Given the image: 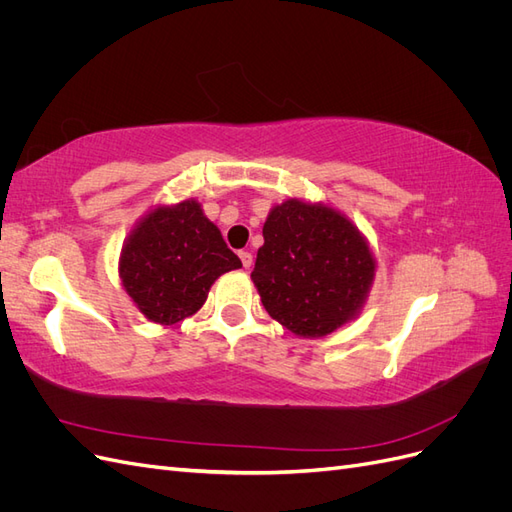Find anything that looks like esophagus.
<instances>
[{"label": "esophagus", "instance_id": "obj_1", "mask_svg": "<svg viewBox=\"0 0 512 512\" xmlns=\"http://www.w3.org/2000/svg\"><path fill=\"white\" fill-rule=\"evenodd\" d=\"M239 258H241V262H243V269H250L252 267V262H254V258H252V254L250 252H239Z\"/></svg>", "mask_w": 512, "mask_h": 512}]
</instances>
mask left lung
I'll use <instances>...</instances> for the list:
<instances>
[{"instance_id": "obj_1", "label": "left lung", "mask_w": 512, "mask_h": 512, "mask_svg": "<svg viewBox=\"0 0 512 512\" xmlns=\"http://www.w3.org/2000/svg\"><path fill=\"white\" fill-rule=\"evenodd\" d=\"M262 237L252 280L271 318L294 335L322 337L359 312L376 262L344 215L286 200L269 213Z\"/></svg>"}]
</instances>
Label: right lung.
Masks as SVG:
<instances>
[{
    "label": "right lung",
    "instance_id": "1",
    "mask_svg": "<svg viewBox=\"0 0 512 512\" xmlns=\"http://www.w3.org/2000/svg\"><path fill=\"white\" fill-rule=\"evenodd\" d=\"M218 226L196 200L160 207L138 224L121 252L119 273L141 312L160 324H175L198 312L211 284L239 269Z\"/></svg>",
    "mask_w": 512,
    "mask_h": 512
}]
</instances>
